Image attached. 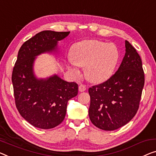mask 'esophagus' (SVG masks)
<instances>
[{"label":"esophagus","mask_w":156,"mask_h":156,"mask_svg":"<svg viewBox=\"0 0 156 156\" xmlns=\"http://www.w3.org/2000/svg\"><path fill=\"white\" fill-rule=\"evenodd\" d=\"M78 89L80 92H84L86 90V86L85 85H80L78 87Z\"/></svg>","instance_id":"esophagus-1"}]
</instances>
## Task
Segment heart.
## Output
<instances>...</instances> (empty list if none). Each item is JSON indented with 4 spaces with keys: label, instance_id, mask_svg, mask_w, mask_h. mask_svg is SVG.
Wrapping results in <instances>:
<instances>
[{
    "label": "heart",
    "instance_id": "obj_1",
    "mask_svg": "<svg viewBox=\"0 0 156 156\" xmlns=\"http://www.w3.org/2000/svg\"><path fill=\"white\" fill-rule=\"evenodd\" d=\"M69 67L78 75V66L86 67L87 78L93 83L106 80L112 74L119 54L112 43L86 40L73 45L71 50Z\"/></svg>",
    "mask_w": 156,
    "mask_h": 156
}]
</instances>
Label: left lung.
Masks as SVG:
<instances>
[{"instance_id": "1", "label": "left lung", "mask_w": 156, "mask_h": 156, "mask_svg": "<svg viewBox=\"0 0 156 156\" xmlns=\"http://www.w3.org/2000/svg\"><path fill=\"white\" fill-rule=\"evenodd\" d=\"M144 85V72L136 49L125 41L119 68L108 80L89 88V116L98 128L112 131L124 126L137 112Z\"/></svg>"}]
</instances>
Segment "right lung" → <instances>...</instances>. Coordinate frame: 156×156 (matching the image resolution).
<instances>
[{
  "label": "right lung",
  "mask_w": 156,
  "mask_h": 156,
  "mask_svg": "<svg viewBox=\"0 0 156 156\" xmlns=\"http://www.w3.org/2000/svg\"><path fill=\"white\" fill-rule=\"evenodd\" d=\"M70 31H43L24 42L19 50L12 82L15 105L20 115L33 126L54 128L63 121L69 99L78 94L76 83H69L57 76L38 80L33 73L35 57L51 52L57 42Z\"/></svg>",
  "instance_id": "add662e5"
}]
</instances>
